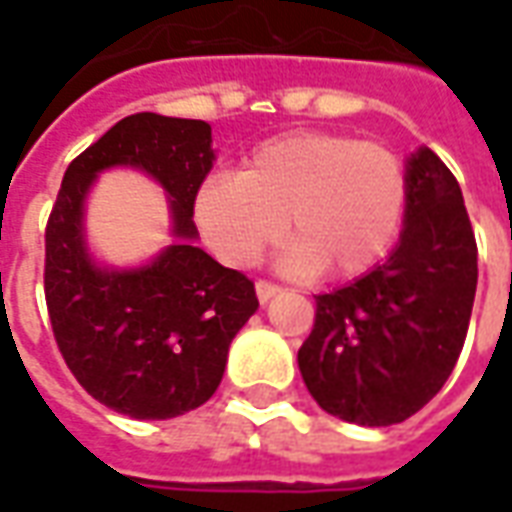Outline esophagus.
<instances>
[{"instance_id": "esophagus-1", "label": "esophagus", "mask_w": 512, "mask_h": 512, "mask_svg": "<svg viewBox=\"0 0 512 512\" xmlns=\"http://www.w3.org/2000/svg\"><path fill=\"white\" fill-rule=\"evenodd\" d=\"M279 285H274V282H268V279H257L255 282V293H257V299H260V304H266V301H271L274 296L279 293Z\"/></svg>"}]
</instances>
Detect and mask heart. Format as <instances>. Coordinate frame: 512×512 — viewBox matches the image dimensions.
<instances>
[{
  "label": "heart",
  "mask_w": 512,
  "mask_h": 512,
  "mask_svg": "<svg viewBox=\"0 0 512 512\" xmlns=\"http://www.w3.org/2000/svg\"><path fill=\"white\" fill-rule=\"evenodd\" d=\"M406 189V167L389 147L296 131L263 142L238 175L205 180L194 219L227 266H252L288 233L285 266L348 279L392 246Z\"/></svg>",
  "instance_id": "b5f03b06"
}]
</instances>
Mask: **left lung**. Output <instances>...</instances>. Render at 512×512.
Returning a JSON list of instances; mask_svg holds the SVG:
<instances>
[{"label":"left lung","mask_w":512,"mask_h":512,"mask_svg":"<svg viewBox=\"0 0 512 512\" xmlns=\"http://www.w3.org/2000/svg\"><path fill=\"white\" fill-rule=\"evenodd\" d=\"M403 233L384 263L315 296V326L299 370L334 417L384 428L436 397L461 356L477 241L458 180L430 147L406 164Z\"/></svg>","instance_id":"8db88e82"}]
</instances>
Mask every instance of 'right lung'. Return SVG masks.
Segmentation results:
<instances>
[{"instance_id":"obj_1","label":"right lung","mask_w":512,"mask_h":512,"mask_svg":"<svg viewBox=\"0 0 512 512\" xmlns=\"http://www.w3.org/2000/svg\"><path fill=\"white\" fill-rule=\"evenodd\" d=\"M213 158L205 120L139 112L65 169L46 224V307L65 365L117 414L172 419L202 406L257 310L255 282L194 246V200ZM109 166L142 168L170 194L176 244L147 267L104 269L86 249L83 200Z\"/></svg>"}]
</instances>
